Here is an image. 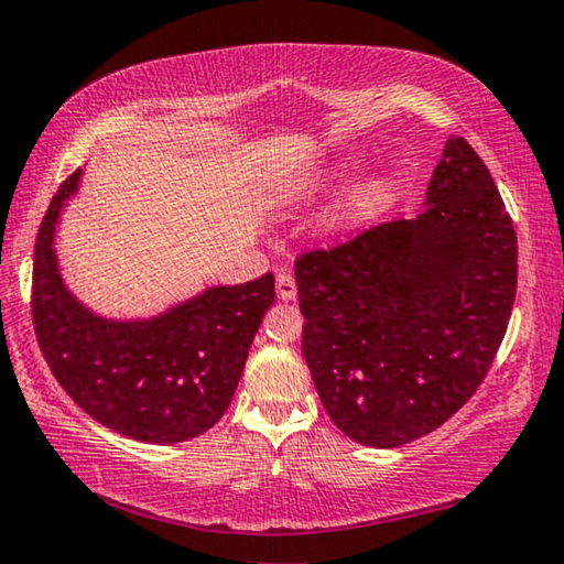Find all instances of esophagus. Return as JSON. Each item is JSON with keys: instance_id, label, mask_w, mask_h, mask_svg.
Instances as JSON below:
<instances>
[{"instance_id": "obj_1", "label": "esophagus", "mask_w": 564, "mask_h": 564, "mask_svg": "<svg viewBox=\"0 0 564 564\" xmlns=\"http://www.w3.org/2000/svg\"><path fill=\"white\" fill-rule=\"evenodd\" d=\"M275 293H279L281 301H295L299 289H295V281H293L291 273L275 275Z\"/></svg>"}]
</instances>
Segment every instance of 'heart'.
<instances>
[{"instance_id": "1", "label": "heart", "mask_w": 564, "mask_h": 564, "mask_svg": "<svg viewBox=\"0 0 564 564\" xmlns=\"http://www.w3.org/2000/svg\"><path fill=\"white\" fill-rule=\"evenodd\" d=\"M355 165H337L335 170L317 172L308 180L303 189V197L308 202H321L345 187L352 177ZM399 197V180L392 172H372L347 189L333 212L327 214L325 227L330 234H352L367 224L380 219L387 209L394 207Z\"/></svg>"}]
</instances>
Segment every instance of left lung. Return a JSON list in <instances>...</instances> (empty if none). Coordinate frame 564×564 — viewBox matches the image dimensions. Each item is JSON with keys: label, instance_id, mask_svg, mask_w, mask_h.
<instances>
[{"label": "left lung", "instance_id": "1", "mask_svg": "<svg viewBox=\"0 0 564 564\" xmlns=\"http://www.w3.org/2000/svg\"><path fill=\"white\" fill-rule=\"evenodd\" d=\"M303 357L327 416L394 448L448 422L503 343L518 239L484 160L448 138L416 219L295 261Z\"/></svg>", "mask_w": 564, "mask_h": 564}]
</instances>
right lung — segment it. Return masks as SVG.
<instances>
[{"mask_svg":"<svg viewBox=\"0 0 564 564\" xmlns=\"http://www.w3.org/2000/svg\"><path fill=\"white\" fill-rule=\"evenodd\" d=\"M64 180L34 247L32 317L41 352L68 397L112 432L148 444H177L207 432L227 412L263 313L273 273L212 285L148 321L96 315L61 279L54 234L78 189Z\"/></svg>","mask_w":564,"mask_h":564,"instance_id":"obj_1","label":"right lung"}]
</instances>
